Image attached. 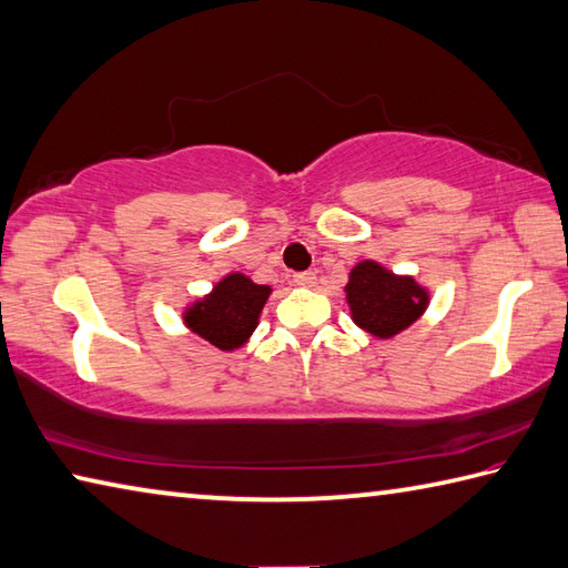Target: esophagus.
Returning a JSON list of instances; mask_svg holds the SVG:
<instances>
[{
	"instance_id": "1",
	"label": "esophagus",
	"mask_w": 568,
	"mask_h": 568,
	"mask_svg": "<svg viewBox=\"0 0 568 568\" xmlns=\"http://www.w3.org/2000/svg\"><path fill=\"white\" fill-rule=\"evenodd\" d=\"M315 281H317V277H315L313 271H305V273H295L293 275V283L301 285V287H313Z\"/></svg>"
}]
</instances>
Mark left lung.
<instances>
[{"label": "left lung", "mask_w": 568, "mask_h": 568, "mask_svg": "<svg viewBox=\"0 0 568 568\" xmlns=\"http://www.w3.org/2000/svg\"><path fill=\"white\" fill-rule=\"evenodd\" d=\"M345 293L355 325L379 339L407 329L429 305L427 287L415 277L395 275L375 261H363L349 271Z\"/></svg>", "instance_id": "obj_1"}]
</instances>
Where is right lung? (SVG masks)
<instances>
[{"mask_svg": "<svg viewBox=\"0 0 568 568\" xmlns=\"http://www.w3.org/2000/svg\"><path fill=\"white\" fill-rule=\"evenodd\" d=\"M267 295V285H257L243 273H229L209 295L185 307L183 323L205 343L231 353L248 343Z\"/></svg>", "mask_w": 568, "mask_h": 568, "instance_id": "add662e5", "label": "right lung"}]
</instances>
